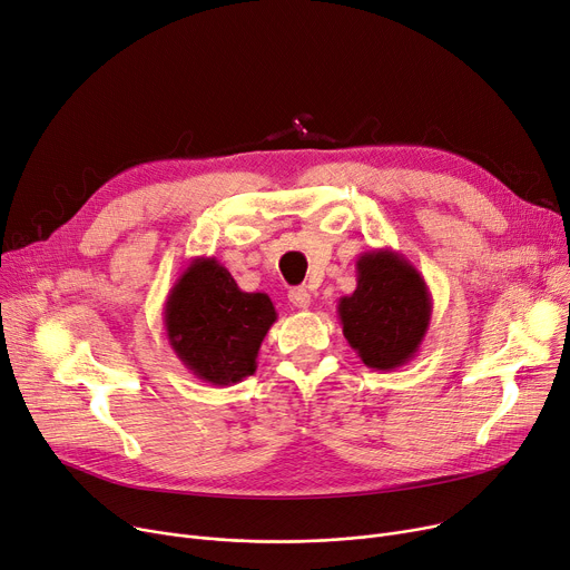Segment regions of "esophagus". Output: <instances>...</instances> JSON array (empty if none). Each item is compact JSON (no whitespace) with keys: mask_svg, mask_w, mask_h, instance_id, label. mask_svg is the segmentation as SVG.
I'll return each instance as SVG.
<instances>
[{"mask_svg":"<svg viewBox=\"0 0 570 570\" xmlns=\"http://www.w3.org/2000/svg\"><path fill=\"white\" fill-rule=\"evenodd\" d=\"M288 301H291V305L297 307V309H307V307L312 305V295H309L307 288L297 286V288H291V291H288Z\"/></svg>","mask_w":570,"mask_h":570,"instance_id":"1","label":"esophagus"}]
</instances>
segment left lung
<instances>
[{
  "mask_svg": "<svg viewBox=\"0 0 570 570\" xmlns=\"http://www.w3.org/2000/svg\"><path fill=\"white\" fill-rule=\"evenodd\" d=\"M355 273V291L337 305L344 337L370 370H397L428 335L430 288L411 261L387 247L361 254Z\"/></svg>",
  "mask_w": 570,
  "mask_h": 570,
  "instance_id": "obj_1",
  "label": "left lung"
}]
</instances>
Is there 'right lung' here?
<instances>
[{"mask_svg":"<svg viewBox=\"0 0 570 570\" xmlns=\"http://www.w3.org/2000/svg\"><path fill=\"white\" fill-rule=\"evenodd\" d=\"M277 321L265 293L239 291L217 258H194L168 291L166 340L183 365L219 387L256 372V357Z\"/></svg>","mask_w":570,"mask_h":570,"instance_id":"obj_1","label":"right lung"}]
</instances>
